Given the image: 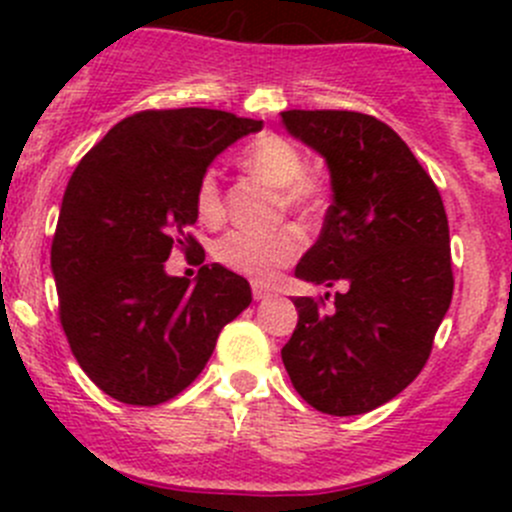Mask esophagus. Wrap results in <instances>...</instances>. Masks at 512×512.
I'll return each instance as SVG.
<instances>
[{"label": "esophagus", "instance_id": "34e87169", "mask_svg": "<svg viewBox=\"0 0 512 512\" xmlns=\"http://www.w3.org/2000/svg\"><path fill=\"white\" fill-rule=\"evenodd\" d=\"M270 294H272L270 287L260 285V282H252V297H255V299H265V297H270Z\"/></svg>", "mask_w": 512, "mask_h": 512}]
</instances>
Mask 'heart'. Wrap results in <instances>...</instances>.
<instances>
[{"label":"heart","instance_id":"heart-1","mask_svg":"<svg viewBox=\"0 0 512 512\" xmlns=\"http://www.w3.org/2000/svg\"><path fill=\"white\" fill-rule=\"evenodd\" d=\"M240 165L270 188H277V210H287L299 218H314L327 208V180L307 170L302 148L289 138L277 133L255 138L250 146L242 148ZM193 203L200 223L218 225L223 220L225 203L215 168L203 170L195 185ZM299 250H302V235L294 227L282 225L270 232H225L215 242L213 257L227 270L265 282L289 265Z\"/></svg>","mask_w":512,"mask_h":512}]
</instances>
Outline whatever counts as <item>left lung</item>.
<instances>
[{"instance_id":"obj_1","label":"left lung","mask_w":512,"mask_h":512,"mask_svg":"<svg viewBox=\"0 0 512 512\" xmlns=\"http://www.w3.org/2000/svg\"><path fill=\"white\" fill-rule=\"evenodd\" d=\"M327 158L334 203L294 275L342 285L294 297L299 319L282 361L297 394L329 416L394 399L421 374L453 297L441 193L399 133L359 111L280 113Z\"/></svg>"}]
</instances>
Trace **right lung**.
<instances>
[{
    "label": "right lung",
    "instance_id": "1",
    "mask_svg": "<svg viewBox=\"0 0 512 512\" xmlns=\"http://www.w3.org/2000/svg\"><path fill=\"white\" fill-rule=\"evenodd\" d=\"M262 121L218 108H148L118 121L66 185L51 242L59 322L91 381L128 406H158L205 369L252 302L245 277L203 265L165 275L170 250L205 260L190 232L210 160Z\"/></svg>",
    "mask_w": 512,
    "mask_h": 512
}]
</instances>
